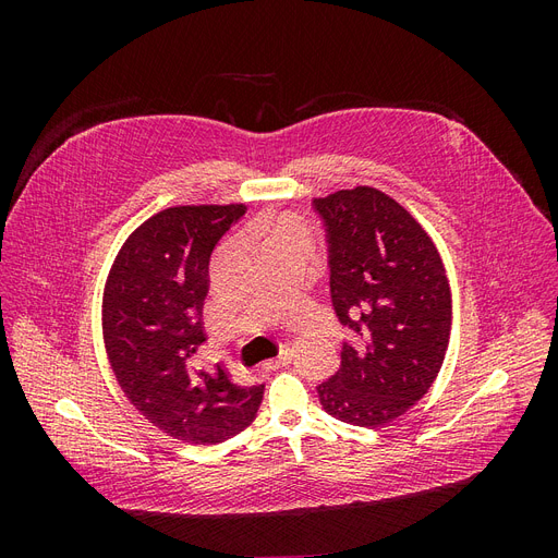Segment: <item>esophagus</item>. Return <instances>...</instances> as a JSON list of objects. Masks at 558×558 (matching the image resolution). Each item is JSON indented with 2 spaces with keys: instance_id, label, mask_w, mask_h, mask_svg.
I'll return each instance as SVG.
<instances>
[{
  "instance_id": "esophagus-1",
  "label": "esophagus",
  "mask_w": 558,
  "mask_h": 558,
  "mask_svg": "<svg viewBox=\"0 0 558 558\" xmlns=\"http://www.w3.org/2000/svg\"><path fill=\"white\" fill-rule=\"evenodd\" d=\"M293 361V349H283L277 359L272 361H265L263 363V369H267V373H272V369H279V367H286Z\"/></svg>"
}]
</instances>
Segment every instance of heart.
<instances>
[{"instance_id":"obj_1","label":"heart","mask_w":558,"mask_h":558,"mask_svg":"<svg viewBox=\"0 0 558 558\" xmlns=\"http://www.w3.org/2000/svg\"><path fill=\"white\" fill-rule=\"evenodd\" d=\"M289 238L310 242V230H307L305 223L300 221V218H295V216H279V218H275L272 223L265 226V244L267 242H277V240H289Z\"/></svg>"}]
</instances>
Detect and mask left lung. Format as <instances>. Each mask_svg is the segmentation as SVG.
Wrapping results in <instances>:
<instances>
[{"label":"left lung","mask_w":558,"mask_h":558,"mask_svg":"<svg viewBox=\"0 0 558 558\" xmlns=\"http://www.w3.org/2000/svg\"><path fill=\"white\" fill-rule=\"evenodd\" d=\"M314 209L326 226L335 314L359 335L316 386L318 400L344 424L379 428L440 373L451 330L445 265L414 216L369 185L316 197Z\"/></svg>","instance_id":"1"}]
</instances>
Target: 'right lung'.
<instances>
[{
    "label": "right lung",
    "mask_w": 558,
    "mask_h": 558,
    "mask_svg": "<svg viewBox=\"0 0 558 558\" xmlns=\"http://www.w3.org/2000/svg\"><path fill=\"white\" fill-rule=\"evenodd\" d=\"M244 205L170 207L134 230L105 286L102 330L113 375L144 418L191 445H218L258 414L265 384L238 386L191 365L207 340L209 258Z\"/></svg>",
    "instance_id": "1"
}]
</instances>
